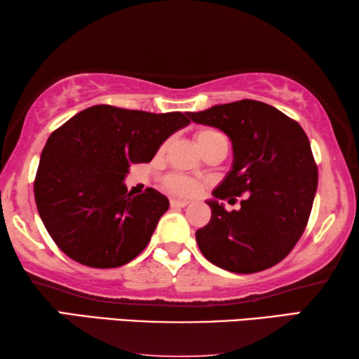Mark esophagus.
Returning a JSON list of instances; mask_svg holds the SVG:
<instances>
[{
    "label": "esophagus",
    "instance_id": "obj_1",
    "mask_svg": "<svg viewBox=\"0 0 359 359\" xmlns=\"http://www.w3.org/2000/svg\"><path fill=\"white\" fill-rule=\"evenodd\" d=\"M190 204V201H187V200H177V198H172V200H170V206L172 208H185V206H189Z\"/></svg>",
    "mask_w": 359,
    "mask_h": 359
}]
</instances>
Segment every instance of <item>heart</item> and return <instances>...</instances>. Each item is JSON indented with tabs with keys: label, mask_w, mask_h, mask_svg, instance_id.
<instances>
[{
	"label": "heart",
	"mask_w": 359,
	"mask_h": 359,
	"mask_svg": "<svg viewBox=\"0 0 359 359\" xmlns=\"http://www.w3.org/2000/svg\"><path fill=\"white\" fill-rule=\"evenodd\" d=\"M222 135L217 130L212 129H203L196 134V142L206 140L210 137H217ZM164 185L170 193H175V195H190V193L195 191V184L191 180L182 177V175H169V177L164 180Z\"/></svg>",
	"instance_id": "1"
}]
</instances>
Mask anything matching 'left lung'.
<instances>
[{
	"label": "left lung",
	"mask_w": 359,
	"mask_h": 359,
	"mask_svg": "<svg viewBox=\"0 0 359 359\" xmlns=\"http://www.w3.org/2000/svg\"><path fill=\"white\" fill-rule=\"evenodd\" d=\"M187 115L224 130L233 149L231 170L208 201L209 224L196 231L198 248L210 264L233 273L276 265L302 236L315 200L318 168L305 130L251 99ZM241 194L240 211L229 213L217 201Z\"/></svg>",
	"instance_id": "obj_1"
}]
</instances>
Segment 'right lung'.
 Returning a JSON list of instances; mask_svg holds the SVG:
<instances>
[{
  "instance_id": "right-lung-1",
  "label": "right lung",
  "mask_w": 359,
  "mask_h": 359,
  "mask_svg": "<svg viewBox=\"0 0 359 359\" xmlns=\"http://www.w3.org/2000/svg\"><path fill=\"white\" fill-rule=\"evenodd\" d=\"M187 124L189 115L180 111L94 105L49 135L33 191L62 252L93 269H115L144 251L169 200L155 189L134 196L124 177Z\"/></svg>"
}]
</instances>
